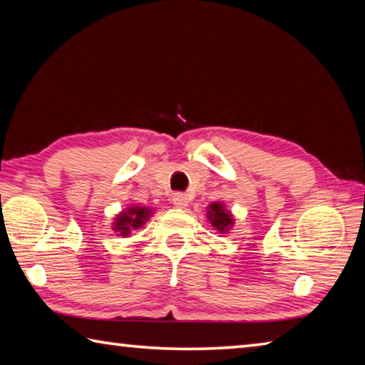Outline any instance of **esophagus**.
I'll return each mask as SVG.
<instances>
[{
    "label": "esophagus",
    "instance_id": "esophagus-1",
    "mask_svg": "<svg viewBox=\"0 0 365 365\" xmlns=\"http://www.w3.org/2000/svg\"><path fill=\"white\" fill-rule=\"evenodd\" d=\"M187 203H189V200H187L186 194L178 192V194L173 195V205H175L176 208H186Z\"/></svg>",
    "mask_w": 365,
    "mask_h": 365
}]
</instances>
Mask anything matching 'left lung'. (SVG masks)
<instances>
[{
	"mask_svg": "<svg viewBox=\"0 0 365 365\" xmlns=\"http://www.w3.org/2000/svg\"><path fill=\"white\" fill-rule=\"evenodd\" d=\"M207 218L210 221V225L221 234L231 231L234 226V216L229 210H226L225 203L221 202H213L212 205H208Z\"/></svg>",
	"mask_w": 365,
	"mask_h": 365,
	"instance_id": "obj_1",
	"label": "left lung"
}]
</instances>
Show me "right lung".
<instances>
[{"instance_id": "add662e5", "label": "right lung", "mask_w": 365, "mask_h": 365, "mask_svg": "<svg viewBox=\"0 0 365 365\" xmlns=\"http://www.w3.org/2000/svg\"><path fill=\"white\" fill-rule=\"evenodd\" d=\"M153 210L147 207H128L125 212L118 213L113 218L112 229L120 237H128L134 229L144 226L147 220L150 218Z\"/></svg>"}]
</instances>
